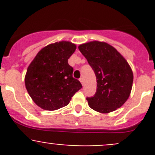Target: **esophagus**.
Returning a JSON list of instances; mask_svg holds the SVG:
<instances>
[{
	"mask_svg": "<svg viewBox=\"0 0 155 155\" xmlns=\"http://www.w3.org/2000/svg\"><path fill=\"white\" fill-rule=\"evenodd\" d=\"M79 81H80V82L82 83V85H84V80H83V78H80L79 79Z\"/></svg>",
	"mask_w": 155,
	"mask_h": 155,
	"instance_id": "34e87169",
	"label": "esophagus"
}]
</instances>
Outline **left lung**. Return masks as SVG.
Returning <instances> with one entry per match:
<instances>
[{
  "label": "left lung",
  "mask_w": 155,
  "mask_h": 155,
  "mask_svg": "<svg viewBox=\"0 0 155 155\" xmlns=\"http://www.w3.org/2000/svg\"><path fill=\"white\" fill-rule=\"evenodd\" d=\"M97 78V91L87 97L89 107L101 113L120 108L130 94L134 75L124 57L107 43L91 41L79 46Z\"/></svg>",
  "instance_id": "8db88e82"
}]
</instances>
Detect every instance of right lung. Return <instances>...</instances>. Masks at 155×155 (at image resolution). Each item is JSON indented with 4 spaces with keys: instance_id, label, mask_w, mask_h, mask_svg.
Returning a JSON list of instances; mask_svg holds the SVG:
<instances>
[{
    "instance_id": "add662e5",
    "label": "right lung",
    "mask_w": 155,
    "mask_h": 155,
    "mask_svg": "<svg viewBox=\"0 0 155 155\" xmlns=\"http://www.w3.org/2000/svg\"><path fill=\"white\" fill-rule=\"evenodd\" d=\"M76 48L70 42H56L42 48L30 64L25 83L38 107L49 111L65 107L82 87L73 77V68L68 64Z\"/></svg>"
}]
</instances>
